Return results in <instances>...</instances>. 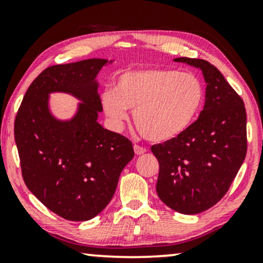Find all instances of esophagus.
<instances>
[{"label": "esophagus", "mask_w": 263, "mask_h": 263, "mask_svg": "<svg viewBox=\"0 0 263 263\" xmlns=\"http://www.w3.org/2000/svg\"><path fill=\"white\" fill-rule=\"evenodd\" d=\"M134 151H135L136 156H141V154L146 153V148H145V147L139 146V145H134Z\"/></svg>", "instance_id": "1"}]
</instances>
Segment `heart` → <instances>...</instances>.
Wrapping results in <instances>:
<instances>
[{
	"label": "heart",
	"mask_w": 263,
	"mask_h": 263,
	"mask_svg": "<svg viewBox=\"0 0 263 263\" xmlns=\"http://www.w3.org/2000/svg\"><path fill=\"white\" fill-rule=\"evenodd\" d=\"M203 100V85L196 75L176 69H142L122 74L115 91L103 93L102 105L116 125L127 120V110H133L143 138L166 142L188 130Z\"/></svg>",
	"instance_id": "b5f03b06"
}]
</instances>
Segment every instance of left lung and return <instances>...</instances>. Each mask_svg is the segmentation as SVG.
Returning a JSON list of instances; mask_svg holds the SVG:
<instances>
[{
    "label": "left lung",
    "mask_w": 263,
    "mask_h": 263,
    "mask_svg": "<svg viewBox=\"0 0 263 263\" xmlns=\"http://www.w3.org/2000/svg\"><path fill=\"white\" fill-rule=\"evenodd\" d=\"M175 61L202 70L206 102L188 130L151 147L159 161L157 193L174 211L197 214L224 197L246 159L247 112L217 67L200 59Z\"/></svg>",
    "instance_id": "1"
}]
</instances>
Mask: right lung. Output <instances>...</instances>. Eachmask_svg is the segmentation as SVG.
<instances>
[{
    "instance_id": "add662e5",
    "label": "right lung",
    "mask_w": 263,
    "mask_h": 263,
    "mask_svg": "<svg viewBox=\"0 0 263 263\" xmlns=\"http://www.w3.org/2000/svg\"><path fill=\"white\" fill-rule=\"evenodd\" d=\"M106 63L91 59L48 67L27 88L14 122L25 184L67 220L85 221L99 214L134 157L130 140L97 122L103 106L96 77ZM51 91L71 92L84 102L73 120L61 122L51 116Z\"/></svg>"
}]
</instances>
